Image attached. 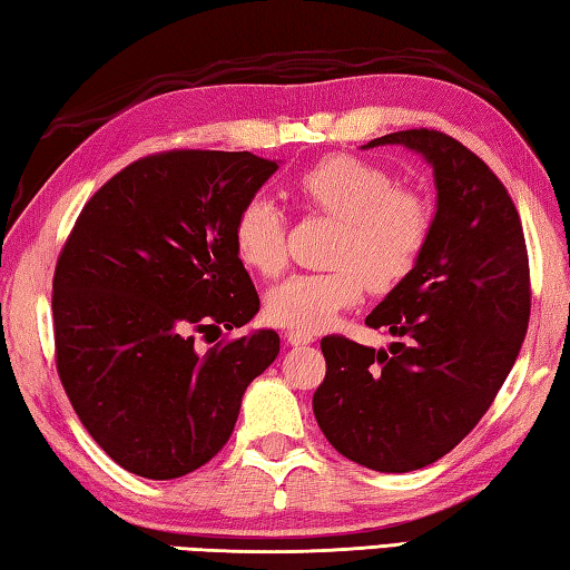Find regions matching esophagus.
I'll list each match as a JSON object with an SVG mask.
<instances>
[{"mask_svg": "<svg viewBox=\"0 0 570 570\" xmlns=\"http://www.w3.org/2000/svg\"><path fill=\"white\" fill-rule=\"evenodd\" d=\"M286 342L292 346H304V344H312L314 342V334L312 332H286Z\"/></svg>", "mask_w": 570, "mask_h": 570, "instance_id": "obj_1", "label": "esophagus"}]
</instances>
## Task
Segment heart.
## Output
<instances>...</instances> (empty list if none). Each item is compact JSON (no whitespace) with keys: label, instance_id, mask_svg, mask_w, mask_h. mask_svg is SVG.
<instances>
[{"label":"heart","instance_id":"1","mask_svg":"<svg viewBox=\"0 0 570 570\" xmlns=\"http://www.w3.org/2000/svg\"><path fill=\"white\" fill-rule=\"evenodd\" d=\"M294 198L306 210L336 218L326 272L294 274L274 286L266 316L296 332H316L360 302L364 286L387 294L410 278L432 234V206L397 186L392 173L360 156H326L298 173ZM238 262L262 276L286 264V214L264 196L248 198L234 220Z\"/></svg>","mask_w":570,"mask_h":570}]
</instances>
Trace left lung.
<instances>
[{
    "label": "left lung",
    "instance_id": "left-lung-1",
    "mask_svg": "<svg viewBox=\"0 0 570 570\" xmlns=\"http://www.w3.org/2000/svg\"><path fill=\"white\" fill-rule=\"evenodd\" d=\"M422 153L435 170L438 214L420 264L364 324L394 336L372 350L342 334L322 340L324 382L314 417L360 465L420 470L470 435L513 370L530 316L523 226L488 163L440 130L366 142Z\"/></svg>",
    "mask_w": 570,
    "mask_h": 570
}]
</instances>
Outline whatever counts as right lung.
I'll return each mask as SVG.
<instances>
[{
  "mask_svg": "<svg viewBox=\"0 0 570 570\" xmlns=\"http://www.w3.org/2000/svg\"><path fill=\"white\" fill-rule=\"evenodd\" d=\"M278 166L254 153L163 150L85 204L52 278L55 362L77 417L120 468L188 475L226 445L278 334L220 340L258 294L234 248L238 208Z\"/></svg>",
  "mask_w": 570,
  "mask_h": 570,
  "instance_id": "1",
  "label": "right lung"
}]
</instances>
